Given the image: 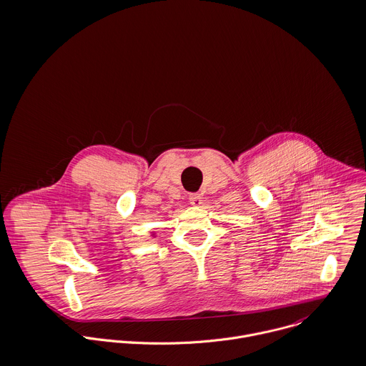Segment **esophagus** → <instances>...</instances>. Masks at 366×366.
<instances>
[{
	"label": "esophagus",
	"instance_id": "obj_1",
	"mask_svg": "<svg viewBox=\"0 0 366 366\" xmlns=\"http://www.w3.org/2000/svg\"><path fill=\"white\" fill-rule=\"evenodd\" d=\"M202 199H203V197H202V194H199V193H192V194L189 196V202H190L192 206H200V204L203 203Z\"/></svg>",
	"mask_w": 366,
	"mask_h": 366
}]
</instances>
